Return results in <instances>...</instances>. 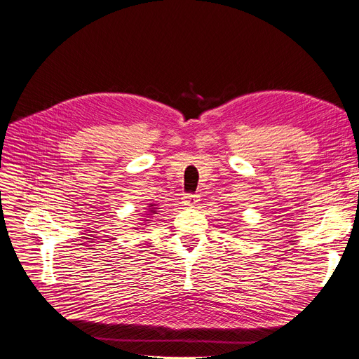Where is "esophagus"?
<instances>
[{
  "label": "esophagus",
  "instance_id": "esophagus-1",
  "mask_svg": "<svg viewBox=\"0 0 359 359\" xmlns=\"http://www.w3.org/2000/svg\"><path fill=\"white\" fill-rule=\"evenodd\" d=\"M183 203L184 205H187V206H195L196 203H199V195H192V194H187V195H184L183 198Z\"/></svg>",
  "mask_w": 359,
  "mask_h": 359
}]
</instances>
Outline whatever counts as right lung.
Listing matches in <instances>:
<instances>
[{
    "label": "right lung",
    "instance_id": "obj_1",
    "mask_svg": "<svg viewBox=\"0 0 359 359\" xmlns=\"http://www.w3.org/2000/svg\"><path fill=\"white\" fill-rule=\"evenodd\" d=\"M149 206H151V208H149V214H156V208H154V206L156 205H153V203H149ZM149 214H147V215H149ZM148 221V219H147Z\"/></svg>",
    "mask_w": 359,
    "mask_h": 359
}]
</instances>
